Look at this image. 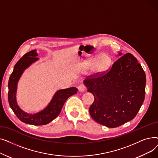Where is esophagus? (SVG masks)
Instances as JSON below:
<instances>
[{"label":"esophagus","instance_id":"esophagus-1","mask_svg":"<svg viewBox=\"0 0 158 158\" xmlns=\"http://www.w3.org/2000/svg\"><path fill=\"white\" fill-rule=\"evenodd\" d=\"M77 88H78L79 92H85V89H86L85 86L84 85H79V86L77 87Z\"/></svg>","mask_w":158,"mask_h":158}]
</instances>
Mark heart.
I'll return each instance as SVG.
<instances>
[{"label":"heart","instance_id":"1","mask_svg":"<svg viewBox=\"0 0 158 158\" xmlns=\"http://www.w3.org/2000/svg\"><path fill=\"white\" fill-rule=\"evenodd\" d=\"M111 64L110 56L106 54H101L85 60L82 63L81 68L84 71L92 69L95 73H102L109 69Z\"/></svg>","mask_w":158,"mask_h":158}]
</instances>
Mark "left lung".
Listing matches in <instances>:
<instances>
[{
    "label": "left lung",
    "instance_id": "obj_1",
    "mask_svg": "<svg viewBox=\"0 0 158 158\" xmlns=\"http://www.w3.org/2000/svg\"><path fill=\"white\" fill-rule=\"evenodd\" d=\"M84 84L94 96L89 110L91 117L107 127L133 119L144 101L145 73L131 53L122 56L106 72L88 76Z\"/></svg>",
    "mask_w": 158,
    "mask_h": 158
}]
</instances>
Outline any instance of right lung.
<instances>
[{"mask_svg": "<svg viewBox=\"0 0 158 158\" xmlns=\"http://www.w3.org/2000/svg\"><path fill=\"white\" fill-rule=\"evenodd\" d=\"M38 53L33 50L25 54L16 63L8 82V101L14 113L22 122L30 125L42 126L52 121L60 114L62 107L69 97L76 94L77 89L72 87L57 91L51 101L44 110L35 114H29L23 111L18 106L16 99L18 82L23 71L33 63L38 60Z\"/></svg>", "mask_w": 158, "mask_h": 158, "instance_id": "obj_1", "label": "right lung"}]
</instances>
